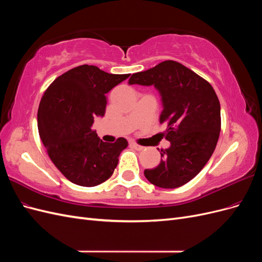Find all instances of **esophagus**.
I'll list each match as a JSON object with an SVG mask.
<instances>
[{
	"label": "esophagus",
	"instance_id": "obj_1",
	"mask_svg": "<svg viewBox=\"0 0 262 262\" xmlns=\"http://www.w3.org/2000/svg\"><path fill=\"white\" fill-rule=\"evenodd\" d=\"M131 146H132L133 148H136L137 150H142V149L144 148V146L139 145V144H137V143H131Z\"/></svg>",
	"mask_w": 262,
	"mask_h": 262
}]
</instances>
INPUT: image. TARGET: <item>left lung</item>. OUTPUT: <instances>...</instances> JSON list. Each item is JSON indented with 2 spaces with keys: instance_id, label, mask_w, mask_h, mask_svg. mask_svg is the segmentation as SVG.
I'll return each instance as SVG.
<instances>
[{
  "instance_id": "obj_1",
  "label": "left lung",
  "mask_w": 262,
  "mask_h": 262,
  "mask_svg": "<svg viewBox=\"0 0 262 262\" xmlns=\"http://www.w3.org/2000/svg\"><path fill=\"white\" fill-rule=\"evenodd\" d=\"M129 84L154 85L160 93V122L167 125L165 138L170 142L162 149L160 165L144 170L146 179L165 189L184 186L201 171L215 149L221 131L215 91L193 71L171 60L132 74Z\"/></svg>"
}]
</instances>
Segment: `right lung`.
<instances>
[{
  "label": "right lung",
  "mask_w": 262,
  "mask_h": 262,
  "mask_svg": "<svg viewBox=\"0 0 262 262\" xmlns=\"http://www.w3.org/2000/svg\"><path fill=\"white\" fill-rule=\"evenodd\" d=\"M130 74H109L95 66H80L57 77L38 108V131L50 160L75 185L94 187L114 173L128 141H101L92 130L104 117L106 95Z\"/></svg>",
  "instance_id": "add662e5"
}]
</instances>
